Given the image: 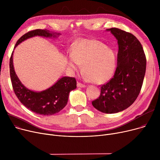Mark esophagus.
I'll return each mask as SVG.
<instances>
[{
  "label": "esophagus",
  "instance_id": "1",
  "mask_svg": "<svg viewBox=\"0 0 160 160\" xmlns=\"http://www.w3.org/2000/svg\"><path fill=\"white\" fill-rule=\"evenodd\" d=\"M77 87H78V88H85L86 85L83 84V83H82L80 82H78L77 83Z\"/></svg>",
  "mask_w": 160,
  "mask_h": 160
}]
</instances>
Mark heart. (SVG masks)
Segmentation results:
<instances>
[{
	"mask_svg": "<svg viewBox=\"0 0 160 160\" xmlns=\"http://www.w3.org/2000/svg\"><path fill=\"white\" fill-rule=\"evenodd\" d=\"M68 65L76 71L83 65L86 79L99 84L112 78L115 69V53L99 41L83 40L73 49Z\"/></svg>",
	"mask_w": 160,
	"mask_h": 160,
	"instance_id": "b5f03b06",
	"label": "heart"
}]
</instances>
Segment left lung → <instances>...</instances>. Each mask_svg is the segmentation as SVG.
Segmentation results:
<instances>
[{
  "mask_svg": "<svg viewBox=\"0 0 160 160\" xmlns=\"http://www.w3.org/2000/svg\"><path fill=\"white\" fill-rule=\"evenodd\" d=\"M117 39L119 51L113 77L100 87V95L92 101L98 111L115 113L131 106L138 98L143 82L147 60L142 47L132 33L111 28Z\"/></svg>",
  "mask_w": 160,
  "mask_h": 160,
  "instance_id": "obj_1",
  "label": "left lung"
}]
</instances>
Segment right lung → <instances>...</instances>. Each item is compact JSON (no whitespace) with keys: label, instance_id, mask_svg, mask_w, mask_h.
Returning a JSON list of instances; mask_svg holds the SVG:
<instances>
[{"label":"right lung","instance_id":"add662e5","mask_svg":"<svg viewBox=\"0 0 160 160\" xmlns=\"http://www.w3.org/2000/svg\"><path fill=\"white\" fill-rule=\"evenodd\" d=\"M59 35V33H58ZM40 36H55L47 29H36L28 32L17 41L15 47L28 38ZM13 52L10 59V74L14 93L19 101L28 110L42 115H52L60 112L68 102L70 91L77 88V80L73 77H63L50 88L34 92L25 88L15 72L13 65Z\"/></svg>","mask_w":160,"mask_h":160}]
</instances>
